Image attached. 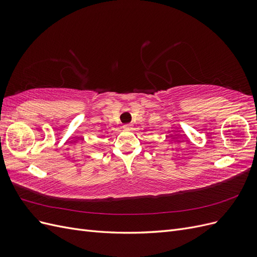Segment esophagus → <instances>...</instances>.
Returning <instances> with one entry per match:
<instances>
[{
	"instance_id": "esophagus-1",
	"label": "esophagus",
	"mask_w": 257,
	"mask_h": 257,
	"mask_svg": "<svg viewBox=\"0 0 257 257\" xmlns=\"http://www.w3.org/2000/svg\"><path fill=\"white\" fill-rule=\"evenodd\" d=\"M123 128L124 130H132V124H124Z\"/></svg>"
}]
</instances>
